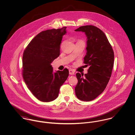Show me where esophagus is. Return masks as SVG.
<instances>
[{"instance_id":"34e87169","label":"esophagus","mask_w":135,"mask_h":135,"mask_svg":"<svg viewBox=\"0 0 135 135\" xmlns=\"http://www.w3.org/2000/svg\"><path fill=\"white\" fill-rule=\"evenodd\" d=\"M69 74H70V75H74V71L73 70H72V69H70V70H69Z\"/></svg>"}]
</instances>
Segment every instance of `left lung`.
<instances>
[{
    "label": "left lung",
    "mask_w": 135,
    "mask_h": 135,
    "mask_svg": "<svg viewBox=\"0 0 135 135\" xmlns=\"http://www.w3.org/2000/svg\"><path fill=\"white\" fill-rule=\"evenodd\" d=\"M87 36L86 55L84 63L89 66L88 73L76 74L75 87L77 98L84 101L94 100L105 89L111 76L114 64V51L105 34L93 25H85L75 30Z\"/></svg>",
    "instance_id": "8db88e82"
}]
</instances>
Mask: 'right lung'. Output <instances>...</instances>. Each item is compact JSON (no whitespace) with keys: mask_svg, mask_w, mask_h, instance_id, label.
<instances>
[{"mask_svg":"<svg viewBox=\"0 0 135 135\" xmlns=\"http://www.w3.org/2000/svg\"><path fill=\"white\" fill-rule=\"evenodd\" d=\"M66 27L42 31L24 51L22 75L33 95L42 102L58 97L60 87L68 78L69 70L54 73L51 63L60 55V44Z\"/></svg>","mask_w":135,"mask_h":135,"instance_id":"obj_1","label":"right lung"}]
</instances>
